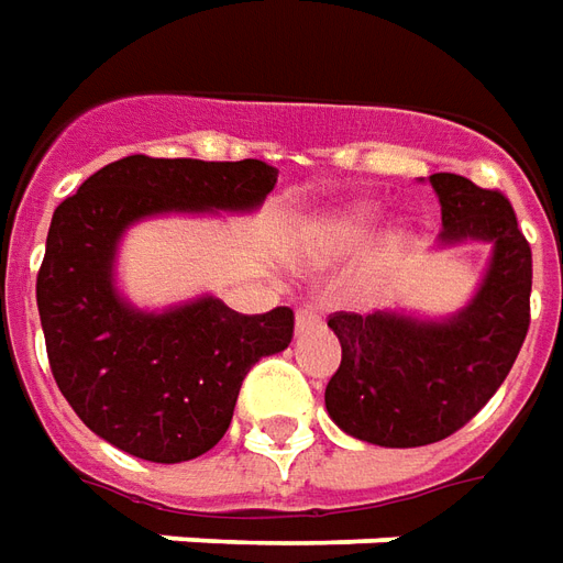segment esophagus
<instances>
[{"mask_svg": "<svg viewBox=\"0 0 563 563\" xmlns=\"http://www.w3.org/2000/svg\"><path fill=\"white\" fill-rule=\"evenodd\" d=\"M320 322H322L320 310L310 308V305L295 310V332H298V335H301V332H308V329H317Z\"/></svg>", "mask_w": 563, "mask_h": 563, "instance_id": "esophagus-1", "label": "esophagus"}]
</instances>
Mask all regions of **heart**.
Instances as JSON below:
<instances>
[{
	"mask_svg": "<svg viewBox=\"0 0 563 563\" xmlns=\"http://www.w3.org/2000/svg\"><path fill=\"white\" fill-rule=\"evenodd\" d=\"M372 231V210H350V213L338 216L329 225L320 231V253H350L360 243L368 241Z\"/></svg>",
	"mask_w": 563,
	"mask_h": 563,
	"instance_id": "heart-1",
	"label": "heart"
}]
</instances>
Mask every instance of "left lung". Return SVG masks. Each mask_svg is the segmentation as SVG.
Returning <instances> with one entry per match:
<instances>
[{
  "instance_id": "1",
  "label": "left lung",
  "mask_w": 563,
  "mask_h": 563,
  "mask_svg": "<svg viewBox=\"0 0 563 563\" xmlns=\"http://www.w3.org/2000/svg\"><path fill=\"white\" fill-rule=\"evenodd\" d=\"M442 203L439 246L490 243V265L473 301L445 320L396 310L329 317L341 365L325 411L341 430L380 448L448 439L485 408L509 375L530 325V243L500 191L457 173H432Z\"/></svg>"
}]
</instances>
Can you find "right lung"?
Masks as SVG:
<instances>
[{
	"mask_svg": "<svg viewBox=\"0 0 563 563\" xmlns=\"http://www.w3.org/2000/svg\"><path fill=\"white\" fill-rule=\"evenodd\" d=\"M277 186L265 161L131 158L88 176L54 210L35 301L57 387L85 427L152 463L207 454L225 435L246 372L292 341L289 308L238 313L213 295L133 308L115 253L133 222L167 213H250Z\"/></svg>",
	"mask_w": 563,
	"mask_h": 563,
	"instance_id": "add662e5",
	"label": "right lung"
}]
</instances>
